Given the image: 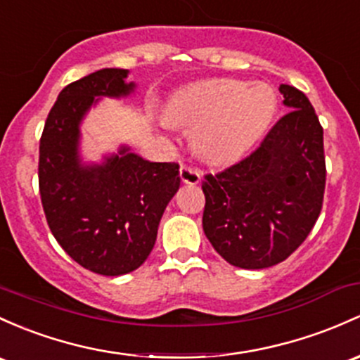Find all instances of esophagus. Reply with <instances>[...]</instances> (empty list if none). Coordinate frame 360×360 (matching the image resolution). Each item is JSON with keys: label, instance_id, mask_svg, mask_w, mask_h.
Masks as SVG:
<instances>
[{"label": "esophagus", "instance_id": "34e87169", "mask_svg": "<svg viewBox=\"0 0 360 360\" xmlns=\"http://www.w3.org/2000/svg\"><path fill=\"white\" fill-rule=\"evenodd\" d=\"M202 179V173L197 172L194 168H188V166H181L180 168V180L181 184L187 185H197Z\"/></svg>", "mask_w": 360, "mask_h": 360}]
</instances>
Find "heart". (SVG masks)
<instances>
[{"label":"heart","instance_id":"b5f03b06","mask_svg":"<svg viewBox=\"0 0 360 360\" xmlns=\"http://www.w3.org/2000/svg\"><path fill=\"white\" fill-rule=\"evenodd\" d=\"M276 110V94L271 87L212 79L176 91L169 98L161 125L165 129L194 127L195 153L212 163H225L252 148L268 132Z\"/></svg>","mask_w":360,"mask_h":360}]
</instances>
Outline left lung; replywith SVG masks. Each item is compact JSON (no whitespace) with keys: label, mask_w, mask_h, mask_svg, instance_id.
I'll use <instances>...</instances> for the list:
<instances>
[{"label":"left lung","mask_w":360,"mask_h":360,"mask_svg":"<svg viewBox=\"0 0 360 360\" xmlns=\"http://www.w3.org/2000/svg\"><path fill=\"white\" fill-rule=\"evenodd\" d=\"M285 115L262 144L218 175H206L202 228L231 266L264 269L305 240L323 206V127L307 96L281 84Z\"/></svg>","instance_id":"left-lung-1"}]
</instances>
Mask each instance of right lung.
<instances>
[{
    "mask_svg": "<svg viewBox=\"0 0 360 360\" xmlns=\"http://www.w3.org/2000/svg\"><path fill=\"white\" fill-rule=\"evenodd\" d=\"M129 70L103 68L60 92L39 144V192L51 233L73 261L103 276L137 269L180 187L179 165L153 163L122 144L101 161L82 156V122L103 98L127 99Z\"/></svg>",
    "mask_w": 360,
    "mask_h": 360,
    "instance_id": "1",
    "label": "right lung"
}]
</instances>
